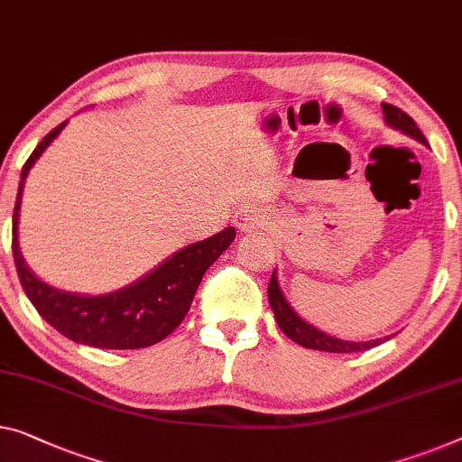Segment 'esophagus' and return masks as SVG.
<instances>
[{
  "mask_svg": "<svg viewBox=\"0 0 462 462\" xmlns=\"http://www.w3.org/2000/svg\"><path fill=\"white\" fill-rule=\"evenodd\" d=\"M270 222H272V216L267 213V209L259 208V205H245V208L238 209L236 219H234V224H236V228L240 232L259 230Z\"/></svg>",
  "mask_w": 462,
  "mask_h": 462,
  "instance_id": "esophagus-1",
  "label": "esophagus"
}]
</instances>
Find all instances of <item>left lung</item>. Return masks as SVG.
Masks as SVG:
<instances>
[{
	"label": "left lung",
	"instance_id": "obj_1",
	"mask_svg": "<svg viewBox=\"0 0 462 462\" xmlns=\"http://www.w3.org/2000/svg\"><path fill=\"white\" fill-rule=\"evenodd\" d=\"M382 109H383V120L388 122V126L401 130V133L412 136V139H417L419 143L423 144L428 143L425 141L423 133L415 124V120H412L407 112H402V109L396 106H390V103H382ZM267 299H270V307L282 332L305 348L326 350V353H356V350H369L377 346V344L390 340L388 336H385V338H377L371 342H348V340L334 338V336H328L326 332H321V329L313 328L311 323H307L305 319L294 313V309L291 307V302L286 300L284 292L280 291L275 270L272 273L270 286H267Z\"/></svg>",
	"mask_w": 462,
	"mask_h": 462
}]
</instances>
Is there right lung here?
<instances>
[{
  "label": "right lung",
  "mask_w": 462,
  "mask_h": 462,
  "mask_svg": "<svg viewBox=\"0 0 462 462\" xmlns=\"http://www.w3.org/2000/svg\"><path fill=\"white\" fill-rule=\"evenodd\" d=\"M66 124L68 120L43 136L20 174L18 197L12 216V254L20 284L41 318L66 338L95 348L124 350L151 346L180 326L205 272L232 245L236 230L230 226L209 238L184 246L141 280L116 292L99 294V297L58 291L41 282L26 267L20 253L18 211L29 170Z\"/></svg>",
  "instance_id": "obj_1"
}]
</instances>
